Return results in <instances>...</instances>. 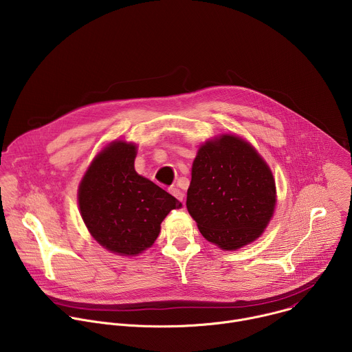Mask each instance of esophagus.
Here are the masks:
<instances>
[{
	"instance_id": "esophagus-1",
	"label": "esophagus",
	"mask_w": 352,
	"mask_h": 352,
	"mask_svg": "<svg viewBox=\"0 0 352 352\" xmlns=\"http://www.w3.org/2000/svg\"><path fill=\"white\" fill-rule=\"evenodd\" d=\"M170 193H171L173 196H175L178 200H182V199H184V193H182L177 186L170 188Z\"/></svg>"
}]
</instances>
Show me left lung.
Masks as SVG:
<instances>
[{"mask_svg":"<svg viewBox=\"0 0 352 352\" xmlns=\"http://www.w3.org/2000/svg\"><path fill=\"white\" fill-rule=\"evenodd\" d=\"M274 205L272 171L248 142L223 135L199 148L186 208L208 241L227 250L255 241Z\"/></svg>","mask_w":352,"mask_h":352,"instance_id":"1","label":"left lung"}]
</instances>
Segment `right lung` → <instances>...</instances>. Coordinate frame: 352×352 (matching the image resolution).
<instances>
[{
    "instance_id": "1",
    "label": "right lung",
    "mask_w": 352,
    "mask_h": 352,
    "mask_svg": "<svg viewBox=\"0 0 352 352\" xmlns=\"http://www.w3.org/2000/svg\"><path fill=\"white\" fill-rule=\"evenodd\" d=\"M136 146L114 142L89 167L79 186L82 219L111 252L138 255L153 245L164 217L179 200L133 167Z\"/></svg>"
}]
</instances>
